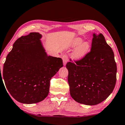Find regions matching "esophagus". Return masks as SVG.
<instances>
[{"label": "esophagus", "mask_w": 125, "mask_h": 125, "mask_svg": "<svg viewBox=\"0 0 125 125\" xmlns=\"http://www.w3.org/2000/svg\"><path fill=\"white\" fill-rule=\"evenodd\" d=\"M62 59H63V65L64 66H66L67 62H68V57L66 55H64L62 56Z\"/></svg>", "instance_id": "obj_1"}]
</instances>
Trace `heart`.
Masks as SVG:
<instances>
[{
  "instance_id": "heart-1",
  "label": "heart",
  "mask_w": 125,
  "mask_h": 125,
  "mask_svg": "<svg viewBox=\"0 0 125 125\" xmlns=\"http://www.w3.org/2000/svg\"><path fill=\"white\" fill-rule=\"evenodd\" d=\"M71 47L72 48L77 47L73 53V58L76 61H80L84 58L91 48L90 43L88 42H83L81 38H75L71 44Z\"/></svg>"
}]
</instances>
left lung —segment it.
<instances>
[{"mask_svg": "<svg viewBox=\"0 0 125 125\" xmlns=\"http://www.w3.org/2000/svg\"><path fill=\"white\" fill-rule=\"evenodd\" d=\"M76 63L66 64L73 100L89 106L105 100L115 86L117 66L114 52L101 33H93L91 52Z\"/></svg>", "mask_w": 125, "mask_h": 125, "instance_id": "obj_1", "label": "left lung"}]
</instances>
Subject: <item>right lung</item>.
Wrapping results in <instances>:
<instances>
[{"label": "right lung", "instance_id": "right-lung-1", "mask_svg": "<svg viewBox=\"0 0 125 125\" xmlns=\"http://www.w3.org/2000/svg\"><path fill=\"white\" fill-rule=\"evenodd\" d=\"M42 37L39 33L31 32L19 38L4 64L2 74L6 88L15 100L23 104L44 100L51 79L63 66L61 58L47 55Z\"/></svg>", "mask_w": 125, "mask_h": 125}]
</instances>
